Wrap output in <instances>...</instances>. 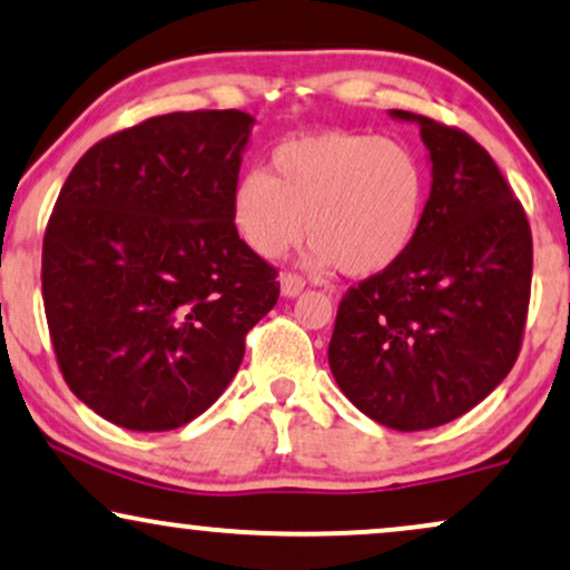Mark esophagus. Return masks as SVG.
I'll list each match as a JSON object with an SVG mask.
<instances>
[{
  "mask_svg": "<svg viewBox=\"0 0 570 570\" xmlns=\"http://www.w3.org/2000/svg\"><path fill=\"white\" fill-rule=\"evenodd\" d=\"M305 292V278L297 276V273H281V294L284 297H297V294Z\"/></svg>",
  "mask_w": 570,
  "mask_h": 570,
  "instance_id": "34e87169",
  "label": "esophagus"
}]
</instances>
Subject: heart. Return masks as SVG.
<instances>
[{"instance_id": "heart-1", "label": "heart", "mask_w": 570, "mask_h": 570, "mask_svg": "<svg viewBox=\"0 0 570 570\" xmlns=\"http://www.w3.org/2000/svg\"><path fill=\"white\" fill-rule=\"evenodd\" d=\"M429 205V173L407 144L363 131H313L278 144L268 170L232 191V220L255 255H284L305 236L307 265L371 278L407 255Z\"/></svg>"}]
</instances>
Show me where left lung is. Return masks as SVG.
I'll use <instances>...</instances> for the list:
<instances>
[{
    "label": "left lung",
    "instance_id": "obj_1",
    "mask_svg": "<svg viewBox=\"0 0 570 570\" xmlns=\"http://www.w3.org/2000/svg\"><path fill=\"white\" fill-rule=\"evenodd\" d=\"M431 194L402 261L344 294L328 344L338 389L394 431L442 426L513 368L529 313L531 228L481 144L426 115Z\"/></svg>",
    "mask_w": 570,
    "mask_h": 570
}]
</instances>
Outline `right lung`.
Instances as JSON below:
<instances>
[{"instance_id": "right-lung-1", "label": "right lung", "mask_w": 570, "mask_h": 570, "mask_svg": "<svg viewBox=\"0 0 570 570\" xmlns=\"http://www.w3.org/2000/svg\"><path fill=\"white\" fill-rule=\"evenodd\" d=\"M255 118L170 112L112 134L70 170L41 292L70 392L131 431H170L232 384L278 302L276 268L236 234L232 191Z\"/></svg>"}]
</instances>
